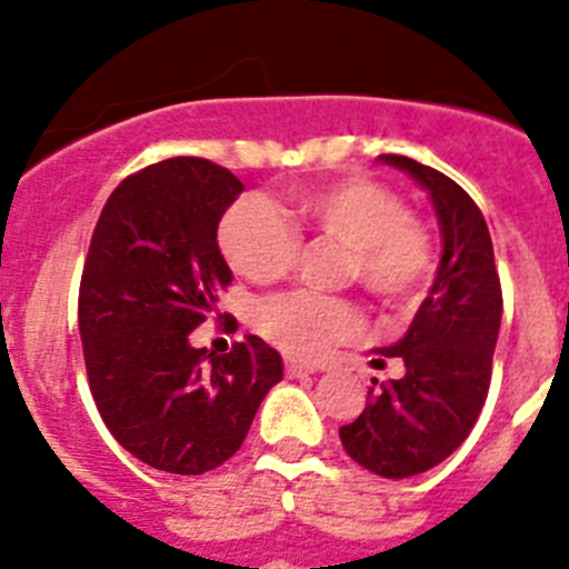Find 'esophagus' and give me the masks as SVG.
Returning <instances> with one entry per match:
<instances>
[{
	"label": "esophagus",
	"instance_id": "1",
	"mask_svg": "<svg viewBox=\"0 0 569 569\" xmlns=\"http://www.w3.org/2000/svg\"><path fill=\"white\" fill-rule=\"evenodd\" d=\"M317 368L311 366V362H303V360H286V373H289V377H309V373H315Z\"/></svg>",
	"mask_w": 569,
	"mask_h": 569
}]
</instances>
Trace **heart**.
Masks as SVG:
<instances>
[{"label":"heart","mask_w":569,"mask_h":569,"mask_svg":"<svg viewBox=\"0 0 569 569\" xmlns=\"http://www.w3.org/2000/svg\"><path fill=\"white\" fill-rule=\"evenodd\" d=\"M291 214L322 240L346 249V278L386 303H408L431 278V234L380 183L355 178L309 189L297 198ZM218 240L234 272L254 283L280 280L300 254L295 227L260 198L234 203L223 214ZM258 326L289 355L320 357L331 342L355 335L360 317L337 297L291 291L260 306Z\"/></svg>","instance_id":"heart-1"}]
</instances>
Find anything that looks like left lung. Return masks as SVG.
<instances>
[{
    "label": "left lung",
    "mask_w": 569,
    "mask_h": 569,
    "mask_svg": "<svg viewBox=\"0 0 569 569\" xmlns=\"http://www.w3.org/2000/svg\"><path fill=\"white\" fill-rule=\"evenodd\" d=\"M428 192L442 234L437 278L393 346L402 377L377 386L366 411L340 428L346 453L386 479L437 468L468 439L490 388L501 326V286L482 209L442 172L406 156H380Z\"/></svg>",
    "instance_id": "left-lung-1"
}]
</instances>
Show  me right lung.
Instances as JSON below:
<instances>
[{
	"label": "right lung",
	"instance_id": "1",
	"mask_svg": "<svg viewBox=\"0 0 569 569\" xmlns=\"http://www.w3.org/2000/svg\"><path fill=\"white\" fill-rule=\"evenodd\" d=\"M243 183L207 158H167L112 189L79 289V331L96 408L124 450L198 476L243 445L283 360L249 335L229 355L192 346L232 269L218 223Z\"/></svg>",
	"mask_w": 569,
	"mask_h": 569
}]
</instances>
